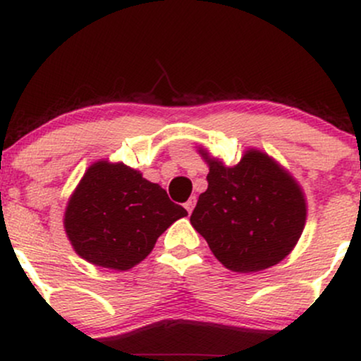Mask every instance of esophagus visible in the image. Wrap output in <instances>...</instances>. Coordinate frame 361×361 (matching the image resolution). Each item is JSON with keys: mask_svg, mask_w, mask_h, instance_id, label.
<instances>
[{"mask_svg": "<svg viewBox=\"0 0 361 361\" xmlns=\"http://www.w3.org/2000/svg\"><path fill=\"white\" fill-rule=\"evenodd\" d=\"M195 202H197V197H190V200L185 204V209H186V212H188V214H192Z\"/></svg>", "mask_w": 361, "mask_h": 361, "instance_id": "esophagus-1", "label": "esophagus"}]
</instances>
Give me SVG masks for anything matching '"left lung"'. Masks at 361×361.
Returning a JSON list of instances; mask_svg holds the SVG:
<instances>
[{"mask_svg":"<svg viewBox=\"0 0 361 361\" xmlns=\"http://www.w3.org/2000/svg\"><path fill=\"white\" fill-rule=\"evenodd\" d=\"M209 188L190 222L226 268L255 273L280 263L299 241L307 217L304 192L264 152L250 149L233 168L210 157Z\"/></svg>","mask_w":361,"mask_h":361,"instance_id":"1","label":"left lung"}]
</instances>
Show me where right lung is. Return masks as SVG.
Listing matches in <instances>:
<instances>
[{
    "mask_svg": "<svg viewBox=\"0 0 361 361\" xmlns=\"http://www.w3.org/2000/svg\"><path fill=\"white\" fill-rule=\"evenodd\" d=\"M188 212L166 190L123 163L98 161L69 198L64 229L82 259L126 271L140 263L161 234Z\"/></svg>",
    "mask_w": 361,
    "mask_h": 361,
    "instance_id": "add662e5",
    "label": "right lung"
}]
</instances>
